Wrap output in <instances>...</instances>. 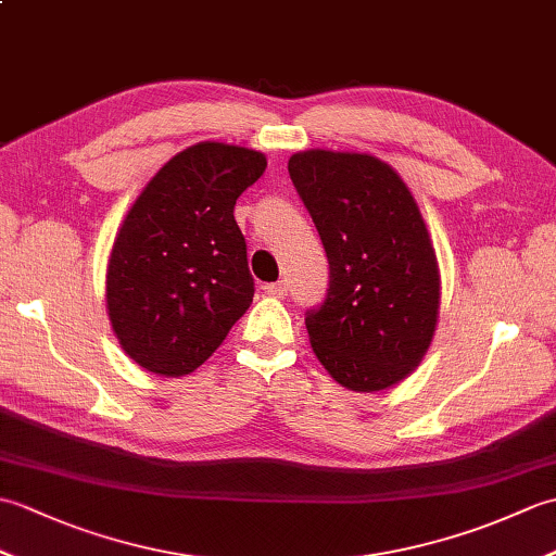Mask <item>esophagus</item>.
I'll list each match as a JSON object with an SVG mask.
<instances>
[{"mask_svg":"<svg viewBox=\"0 0 556 556\" xmlns=\"http://www.w3.org/2000/svg\"><path fill=\"white\" fill-rule=\"evenodd\" d=\"M263 289H265L267 296H275V299H285L287 291H289L287 281H271V285H265Z\"/></svg>","mask_w":556,"mask_h":556,"instance_id":"esophagus-1","label":"esophagus"}]
</instances>
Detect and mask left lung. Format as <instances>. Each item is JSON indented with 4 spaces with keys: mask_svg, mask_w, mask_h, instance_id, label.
I'll list each match as a JSON object with an SVG mask.
<instances>
[{
    "mask_svg": "<svg viewBox=\"0 0 556 556\" xmlns=\"http://www.w3.org/2000/svg\"><path fill=\"white\" fill-rule=\"evenodd\" d=\"M289 176L329 263L327 296L305 313L317 361L353 392L401 382L428 351L440 308L416 200L389 164L358 152H299Z\"/></svg>",
    "mask_w": 556,
    "mask_h": 556,
    "instance_id": "left-lung-1",
    "label": "left lung"
}]
</instances>
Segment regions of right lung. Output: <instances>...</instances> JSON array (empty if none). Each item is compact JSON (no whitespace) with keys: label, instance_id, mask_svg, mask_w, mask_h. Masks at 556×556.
I'll use <instances>...</instances> for the list:
<instances>
[{"label":"right lung","instance_id":"add662e5","mask_svg":"<svg viewBox=\"0 0 556 556\" xmlns=\"http://www.w3.org/2000/svg\"><path fill=\"white\" fill-rule=\"evenodd\" d=\"M265 167L263 152L198 143L164 164L128 210L110 255L108 308L140 368L193 372L253 303L233 205Z\"/></svg>","mask_w":556,"mask_h":556}]
</instances>
